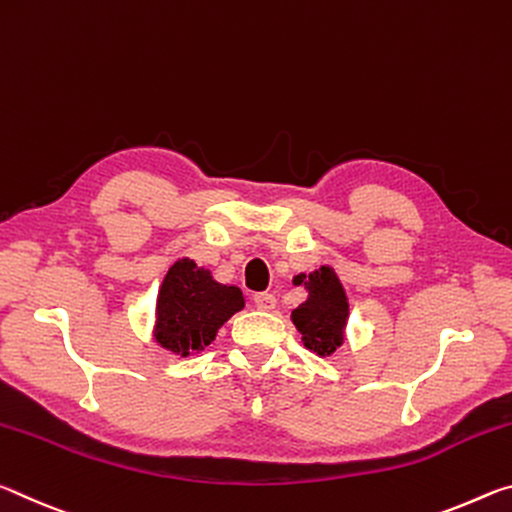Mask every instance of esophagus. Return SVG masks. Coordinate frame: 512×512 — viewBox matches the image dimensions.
Wrapping results in <instances>:
<instances>
[{
    "instance_id": "obj_1",
    "label": "esophagus",
    "mask_w": 512,
    "mask_h": 512,
    "mask_svg": "<svg viewBox=\"0 0 512 512\" xmlns=\"http://www.w3.org/2000/svg\"><path fill=\"white\" fill-rule=\"evenodd\" d=\"M254 304H256V308H261V311H274L276 297L272 295V292H256Z\"/></svg>"
}]
</instances>
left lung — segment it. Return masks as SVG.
Returning a JSON list of instances; mask_svg holds the SVG:
<instances>
[{
  "mask_svg": "<svg viewBox=\"0 0 512 512\" xmlns=\"http://www.w3.org/2000/svg\"><path fill=\"white\" fill-rule=\"evenodd\" d=\"M297 283H304L308 299L292 311L290 320L301 333L306 349L315 351L317 356H331L345 340L349 317L345 288L329 265H322L308 276L299 274Z\"/></svg>",
  "mask_w": 512,
  "mask_h": 512,
  "instance_id": "8db88e82",
  "label": "left lung"
}]
</instances>
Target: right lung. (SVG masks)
I'll return each instance as SVG.
<instances>
[{"label":"right lung","instance_id":"obj_1","mask_svg":"<svg viewBox=\"0 0 512 512\" xmlns=\"http://www.w3.org/2000/svg\"><path fill=\"white\" fill-rule=\"evenodd\" d=\"M245 308L236 286H222L211 272L181 258L167 270L156 299L154 340L177 356L199 354L211 345L220 326Z\"/></svg>","mask_w":512,"mask_h":512}]
</instances>
